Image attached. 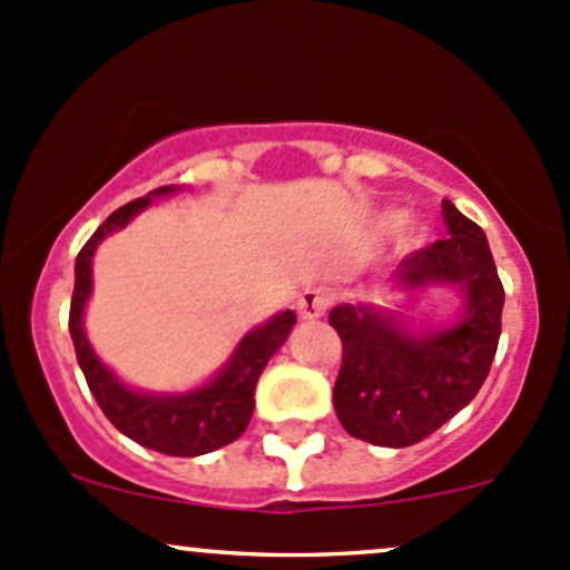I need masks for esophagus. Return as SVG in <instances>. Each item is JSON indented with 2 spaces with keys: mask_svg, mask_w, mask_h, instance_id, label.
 Returning <instances> with one entry per match:
<instances>
[{
  "mask_svg": "<svg viewBox=\"0 0 570 570\" xmlns=\"http://www.w3.org/2000/svg\"><path fill=\"white\" fill-rule=\"evenodd\" d=\"M330 305H332V292L326 289V286H307L297 299V313L303 318H307V322H313V318H322Z\"/></svg>",
  "mask_w": 570,
  "mask_h": 570,
  "instance_id": "34e87169",
  "label": "esophagus"
}]
</instances>
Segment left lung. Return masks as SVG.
<instances>
[{"label":"left lung","mask_w":570,"mask_h":570,"mask_svg":"<svg viewBox=\"0 0 570 570\" xmlns=\"http://www.w3.org/2000/svg\"><path fill=\"white\" fill-rule=\"evenodd\" d=\"M448 238L402 259L404 286L458 284L466 316L453 330L412 337L370 307L337 305L330 313L343 343L335 412L356 440L410 448L466 407L485 383L501 337L503 284L482 227L442 200Z\"/></svg>","instance_id":"left-lung-1"}]
</instances>
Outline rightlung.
<instances>
[{
	"label": "right lung",
	"instance_id": "obj_1",
	"mask_svg": "<svg viewBox=\"0 0 570 570\" xmlns=\"http://www.w3.org/2000/svg\"><path fill=\"white\" fill-rule=\"evenodd\" d=\"M155 193H171V187H160ZM147 203L149 198H136L117 208L80 248L75 265L69 332L90 394L96 396L98 407L109 417V423L144 448L158 450L163 455L193 458L225 448L244 434L252 421L254 389H257L259 375H263L267 358L284 345L297 316L294 311H284L273 322L248 332L240 340L230 364L217 375V381L203 385L193 394L147 396L126 389L90 351L88 337L82 332V307L90 294V259H94L96 246L101 244L104 235L128 225V219L139 214Z\"/></svg>",
	"mask_w": 570,
	"mask_h": 570
}]
</instances>
